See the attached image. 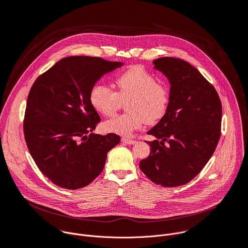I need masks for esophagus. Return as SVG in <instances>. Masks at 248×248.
<instances>
[{
  "mask_svg": "<svg viewBox=\"0 0 248 248\" xmlns=\"http://www.w3.org/2000/svg\"><path fill=\"white\" fill-rule=\"evenodd\" d=\"M122 141L124 143L128 144V145H132V144L136 143V140H132V139H129V138H122Z\"/></svg>",
  "mask_w": 248,
  "mask_h": 248,
  "instance_id": "34e87169",
  "label": "esophagus"
}]
</instances>
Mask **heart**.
I'll list each match as a JSON object with an SVG mask.
<instances>
[{
    "label": "heart",
    "mask_w": 248,
    "mask_h": 248,
    "mask_svg": "<svg viewBox=\"0 0 248 248\" xmlns=\"http://www.w3.org/2000/svg\"><path fill=\"white\" fill-rule=\"evenodd\" d=\"M116 91L108 86L95 84L90 90V103L101 115L113 116L125 102L127 113L104 123V128L123 136H129L145 122L153 123L161 119L168 108L169 90L158 82L155 77L141 66H132L115 78Z\"/></svg>",
    "instance_id": "heart-1"
}]
</instances>
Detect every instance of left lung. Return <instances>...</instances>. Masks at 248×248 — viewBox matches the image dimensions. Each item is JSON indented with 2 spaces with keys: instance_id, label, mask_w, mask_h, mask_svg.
Masks as SVG:
<instances>
[{
  "instance_id": "left-lung-1",
  "label": "left lung",
  "mask_w": 248,
  "mask_h": 248,
  "mask_svg": "<svg viewBox=\"0 0 248 248\" xmlns=\"http://www.w3.org/2000/svg\"><path fill=\"white\" fill-rule=\"evenodd\" d=\"M169 80L166 114L147 133L150 155L140 170L156 185L175 187L189 183L213 155L221 135L222 104L213 85L187 62L170 57L153 61Z\"/></svg>"
}]
</instances>
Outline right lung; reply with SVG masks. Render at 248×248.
Segmentation results:
<instances>
[{
  "instance_id": "obj_1",
  "label": "right lung",
  "mask_w": 248,
  "mask_h": 248,
  "mask_svg": "<svg viewBox=\"0 0 248 248\" xmlns=\"http://www.w3.org/2000/svg\"><path fill=\"white\" fill-rule=\"evenodd\" d=\"M121 62L66 57L33 83L23 124L28 150L42 173L56 186L78 189L102 172L107 153L121 141L115 133L92 132L100 117L92 107L91 88Z\"/></svg>"
}]
</instances>
